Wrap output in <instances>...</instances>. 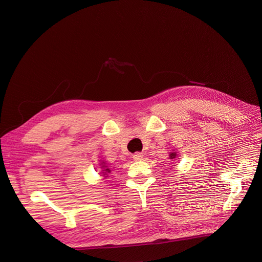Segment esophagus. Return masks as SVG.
<instances>
[{
	"label": "esophagus",
	"instance_id": "1",
	"mask_svg": "<svg viewBox=\"0 0 262 262\" xmlns=\"http://www.w3.org/2000/svg\"><path fill=\"white\" fill-rule=\"evenodd\" d=\"M133 158L136 160V161H139V160H142L143 159V155L141 153H135L133 155Z\"/></svg>",
	"mask_w": 262,
	"mask_h": 262
}]
</instances>
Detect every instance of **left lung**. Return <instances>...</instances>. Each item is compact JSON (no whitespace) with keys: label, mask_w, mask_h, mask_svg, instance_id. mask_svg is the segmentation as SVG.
<instances>
[{"label":"left lung","mask_w":262,"mask_h":262,"mask_svg":"<svg viewBox=\"0 0 262 262\" xmlns=\"http://www.w3.org/2000/svg\"><path fill=\"white\" fill-rule=\"evenodd\" d=\"M175 157H176V153H175V152H174V153H171V154H170V159H174Z\"/></svg>","instance_id":"left-lung-1"}]
</instances>
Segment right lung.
<instances>
[{
  "mask_svg": "<svg viewBox=\"0 0 262 262\" xmlns=\"http://www.w3.org/2000/svg\"><path fill=\"white\" fill-rule=\"evenodd\" d=\"M102 164V168L104 169L103 170V172L102 173H104L103 175H107V173H110V172H112V171H110L108 168H107V166H105V163H101Z\"/></svg>",
  "mask_w": 262,
  "mask_h": 262,
  "instance_id": "obj_1",
  "label": "right lung"
}]
</instances>
